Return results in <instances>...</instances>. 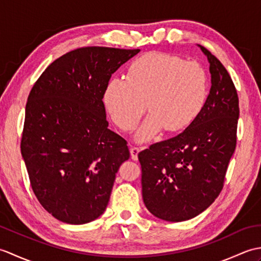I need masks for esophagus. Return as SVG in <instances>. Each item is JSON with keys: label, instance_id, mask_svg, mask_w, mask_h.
Instances as JSON below:
<instances>
[{"label": "esophagus", "instance_id": "esophagus-1", "mask_svg": "<svg viewBox=\"0 0 261 261\" xmlns=\"http://www.w3.org/2000/svg\"><path fill=\"white\" fill-rule=\"evenodd\" d=\"M141 149L138 148V147H132L130 149V153H131V158L134 160H137L138 159V153L140 152Z\"/></svg>", "mask_w": 261, "mask_h": 261}]
</instances>
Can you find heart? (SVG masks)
I'll use <instances>...</instances> for the list:
<instances>
[{
	"mask_svg": "<svg viewBox=\"0 0 261 261\" xmlns=\"http://www.w3.org/2000/svg\"><path fill=\"white\" fill-rule=\"evenodd\" d=\"M206 96L207 77L201 65L151 51L130 65L126 80L115 77L108 83L103 102L111 119L123 131L135 129L148 103L150 113L135 136L138 142H148L165 127L177 132L190 126Z\"/></svg>",
	"mask_w": 261,
	"mask_h": 261,
	"instance_id": "obj_1",
	"label": "heart"
}]
</instances>
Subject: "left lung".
<instances>
[{"label": "left lung", "instance_id": "8db88e82", "mask_svg": "<svg viewBox=\"0 0 261 261\" xmlns=\"http://www.w3.org/2000/svg\"><path fill=\"white\" fill-rule=\"evenodd\" d=\"M211 90L196 120L171 139L138 154L142 198L149 212L169 222L195 218L219 196L237 143L239 98L233 82L206 48Z\"/></svg>", "mask_w": 261, "mask_h": 261}]
</instances>
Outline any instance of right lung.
I'll return each mask as SVG.
<instances>
[{"label":"right lung","mask_w":261,"mask_h":261,"mask_svg":"<svg viewBox=\"0 0 261 261\" xmlns=\"http://www.w3.org/2000/svg\"><path fill=\"white\" fill-rule=\"evenodd\" d=\"M139 49L85 47L50 64L28 97L21 153L39 203L54 218L84 224L108 206L130 152L109 129L105 87Z\"/></svg>","instance_id":"obj_1"}]
</instances>
